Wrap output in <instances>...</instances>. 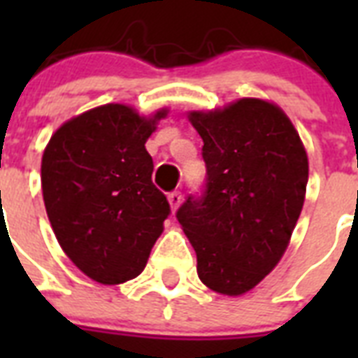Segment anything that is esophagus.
Instances as JSON below:
<instances>
[{
	"instance_id": "34e87169",
	"label": "esophagus",
	"mask_w": 358,
	"mask_h": 358,
	"mask_svg": "<svg viewBox=\"0 0 358 358\" xmlns=\"http://www.w3.org/2000/svg\"><path fill=\"white\" fill-rule=\"evenodd\" d=\"M169 204H171V210H173V212H176L180 204H182V193H180V191H173V193H169Z\"/></svg>"
}]
</instances>
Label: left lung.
I'll return each instance as SVG.
<instances>
[{"label":"left lung","mask_w":358,"mask_h":358,"mask_svg":"<svg viewBox=\"0 0 358 358\" xmlns=\"http://www.w3.org/2000/svg\"><path fill=\"white\" fill-rule=\"evenodd\" d=\"M204 141L206 185L176 219L196 252L208 288L241 295L273 271L305 202L308 157L282 109L241 98L223 109L193 111Z\"/></svg>","instance_id":"8db88e82"}]
</instances>
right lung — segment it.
Here are the masks:
<instances>
[{"label":"right lung","mask_w":358,"mask_h":358,"mask_svg":"<svg viewBox=\"0 0 358 358\" xmlns=\"http://www.w3.org/2000/svg\"><path fill=\"white\" fill-rule=\"evenodd\" d=\"M165 115L146 119L122 103L100 106L64 122L44 150L42 195L55 238L100 284L137 277L171 213L145 148Z\"/></svg>","instance_id":"add662e5"}]
</instances>
